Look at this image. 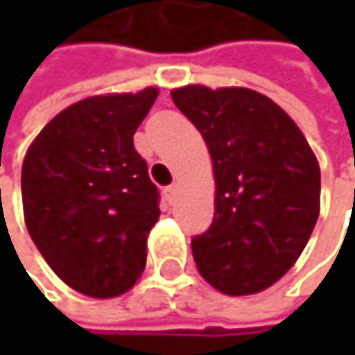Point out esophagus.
<instances>
[{
	"label": "esophagus",
	"instance_id": "esophagus-1",
	"mask_svg": "<svg viewBox=\"0 0 355 355\" xmlns=\"http://www.w3.org/2000/svg\"><path fill=\"white\" fill-rule=\"evenodd\" d=\"M175 193H178V185L175 184L164 187V198H166L168 203H173V201H175Z\"/></svg>",
	"mask_w": 355,
	"mask_h": 355
}]
</instances>
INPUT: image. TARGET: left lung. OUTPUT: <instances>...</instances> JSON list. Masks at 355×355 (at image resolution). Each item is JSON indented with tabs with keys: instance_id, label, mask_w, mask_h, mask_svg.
Wrapping results in <instances>:
<instances>
[{
	"instance_id": "8db88e82",
	"label": "left lung",
	"mask_w": 355,
	"mask_h": 355,
	"mask_svg": "<svg viewBox=\"0 0 355 355\" xmlns=\"http://www.w3.org/2000/svg\"><path fill=\"white\" fill-rule=\"evenodd\" d=\"M215 173L211 227L191 239L201 277L229 296L261 293L296 263L320 213V168L279 104L249 89L171 90Z\"/></svg>"
}]
</instances>
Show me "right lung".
I'll use <instances>...</instances> for the list:
<instances>
[{"instance_id": "add662e5", "label": "right lung", "mask_w": 355, "mask_h": 355, "mask_svg": "<svg viewBox=\"0 0 355 355\" xmlns=\"http://www.w3.org/2000/svg\"><path fill=\"white\" fill-rule=\"evenodd\" d=\"M157 89L90 96L39 132L21 168L25 225L57 277L78 293L112 298L146 266L159 191L134 148Z\"/></svg>"}]
</instances>
